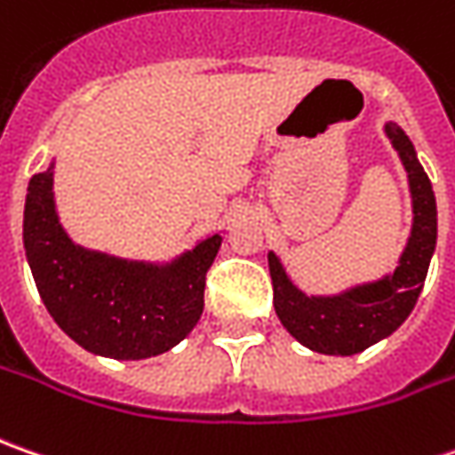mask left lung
Listing matches in <instances>:
<instances>
[{"label": "left lung", "instance_id": "left-lung-1", "mask_svg": "<svg viewBox=\"0 0 455 455\" xmlns=\"http://www.w3.org/2000/svg\"><path fill=\"white\" fill-rule=\"evenodd\" d=\"M393 148L408 171L413 196V231L393 276L355 287L337 297H307L290 282L275 254L269 275L275 284L276 317L305 347L324 355H355L395 332L418 302L435 249V196L413 143L395 123L385 125Z\"/></svg>", "mask_w": 455, "mask_h": 455}]
</instances>
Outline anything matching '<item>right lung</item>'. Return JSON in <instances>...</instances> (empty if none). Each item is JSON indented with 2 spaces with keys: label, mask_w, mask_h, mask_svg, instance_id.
Returning a JSON list of instances; mask_svg holds the SVG:
<instances>
[{
  "label": "right lung",
  "mask_w": 455,
  "mask_h": 455,
  "mask_svg": "<svg viewBox=\"0 0 455 455\" xmlns=\"http://www.w3.org/2000/svg\"><path fill=\"white\" fill-rule=\"evenodd\" d=\"M219 246L213 234L168 267L85 251L57 221L52 171L35 173L27 188L24 251L37 291L52 320L95 355L143 360L179 345L201 320Z\"/></svg>",
  "instance_id": "obj_1"
}]
</instances>
